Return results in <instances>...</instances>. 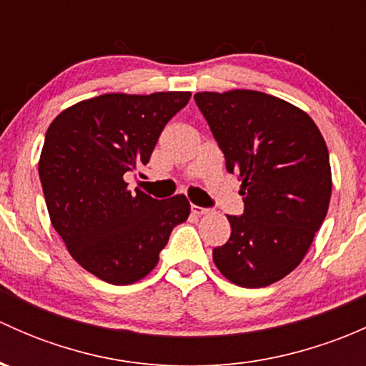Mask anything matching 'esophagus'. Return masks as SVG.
<instances>
[{
  "mask_svg": "<svg viewBox=\"0 0 366 366\" xmlns=\"http://www.w3.org/2000/svg\"><path fill=\"white\" fill-rule=\"evenodd\" d=\"M191 212L194 216H204V214L209 212V209H204V207H198V205H191Z\"/></svg>",
  "mask_w": 366,
  "mask_h": 366,
  "instance_id": "obj_1",
  "label": "esophagus"
}]
</instances>
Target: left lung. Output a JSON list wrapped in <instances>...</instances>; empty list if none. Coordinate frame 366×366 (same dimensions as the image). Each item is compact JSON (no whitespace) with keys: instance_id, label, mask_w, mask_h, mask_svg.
Returning <instances> with one entry per match:
<instances>
[{"instance_id":"1","label":"left lung","mask_w":366,"mask_h":366,"mask_svg":"<svg viewBox=\"0 0 366 366\" xmlns=\"http://www.w3.org/2000/svg\"><path fill=\"white\" fill-rule=\"evenodd\" d=\"M197 106L241 180L242 216H228L232 234L214 248L221 274L260 289L301 264L331 198L326 142L302 109L257 90L200 92Z\"/></svg>"}]
</instances>
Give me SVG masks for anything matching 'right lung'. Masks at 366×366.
I'll use <instances>...</instances> for the list:
<instances>
[{
	"mask_svg": "<svg viewBox=\"0 0 366 366\" xmlns=\"http://www.w3.org/2000/svg\"><path fill=\"white\" fill-rule=\"evenodd\" d=\"M189 99L191 92L104 94L70 106L47 129L39 175L51 223L74 260L102 282L145 278L189 216L184 194L156 200L125 182Z\"/></svg>",
	"mask_w": 366,
	"mask_h": 366,
	"instance_id": "obj_1",
	"label": "right lung"
}]
</instances>
